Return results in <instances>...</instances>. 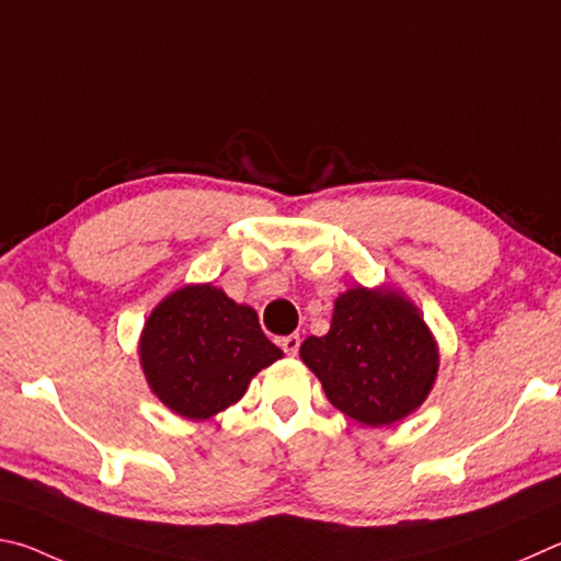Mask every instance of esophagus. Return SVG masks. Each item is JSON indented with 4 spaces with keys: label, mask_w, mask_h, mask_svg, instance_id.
Masks as SVG:
<instances>
[{
    "label": "esophagus",
    "mask_w": 561,
    "mask_h": 561,
    "mask_svg": "<svg viewBox=\"0 0 561 561\" xmlns=\"http://www.w3.org/2000/svg\"><path fill=\"white\" fill-rule=\"evenodd\" d=\"M278 345L283 347V352H286V355L296 357L298 355V347H300V337L298 335H288V337H283Z\"/></svg>",
    "instance_id": "esophagus-1"
}]
</instances>
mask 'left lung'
<instances>
[{
    "instance_id": "1",
    "label": "left lung",
    "mask_w": 561,
    "mask_h": 561,
    "mask_svg": "<svg viewBox=\"0 0 561 561\" xmlns=\"http://www.w3.org/2000/svg\"><path fill=\"white\" fill-rule=\"evenodd\" d=\"M300 359L332 407L371 428L414 414L440 365L438 342L421 310L389 286L340 293L328 335L302 342Z\"/></svg>"
}]
</instances>
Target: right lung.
<instances>
[{
    "mask_svg": "<svg viewBox=\"0 0 561 561\" xmlns=\"http://www.w3.org/2000/svg\"><path fill=\"white\" fill-rule=\"evenodd\" d=\"M137 355L147 387L172 414L204 421L236 404L283 352L251 306L211 283H186L147 316Z\"/></svg>",
    "mask_w": 561,
    "mask_h": 561,
    "instance_id": "add662e5",
    "label": "right lung"
}]
</instances>
